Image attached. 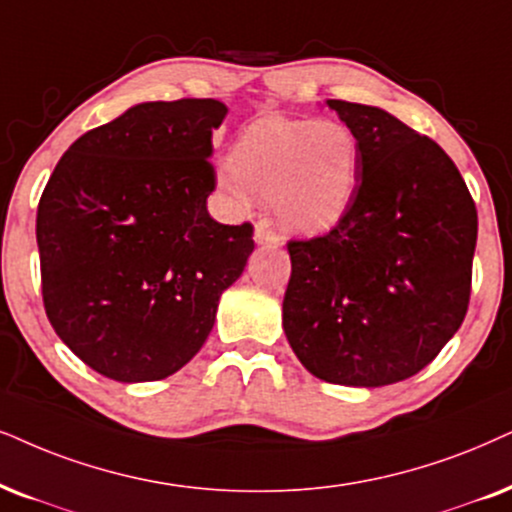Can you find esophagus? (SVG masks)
<instances>
[{"label":"esophagus","instance_id":"34e87169","mask_svg":"<svg viewBox=\"0 0 512 512\" xmlns=\"http://www.w3.org/2000/svg\"><path fill=\"white\" fill-rule=\"evenodd\" d=\"M255 243L257 245H264V248H278L281 238H278L276 231L269 229V224L260 222V224L255 226Z\"/></svg>","mask_w":512,"mask_h":512}]
</instances>
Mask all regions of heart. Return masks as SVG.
Masks as SVG:
<instances>
[{
	"label": "heart",
	"instance_id": "b5f03b06",
	"mask_svg": "<svg viewBox=\"0 0 512 512\" xmlns=\"http://www.w3.org/2000/svg\"><path fill=\"white\" fill-rule=\"evenodd\" d=\"M361 148L335 120L262 118L243 129L217 181L236 205L274 198L278 222L295 234L333 229L352 208Z\"/></svg>",
	"mask_w": 512,
	"mask_h": 512
}]
</instances>
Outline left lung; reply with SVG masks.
I'll return each instance as SVG.
<instances>
[{
	"label": "left lung",
	"mask_w": 512,
	"mask_h": 512,
	"mask_svg": "<svg viewBox=\"0 0 512 512\" xmlns=\"http://www.w3.org/2000/svg\"><path fill=\"white\" fill-rule=\"evenodd\" d=\"M361 148L352 208L326 236L290 241L283 331L316 378H411L461 328L477 210L454 160L383 108L328 99Z\"/></svg>",
	"instance_id": "obj_1"
}]
</instances>
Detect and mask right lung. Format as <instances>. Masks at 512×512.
Masks as SVG:
<instances>
[{"label": "right lung", "instance_id": "right-lung-1", "mask_svg": "<svg viewBox=\"0 0 512 512\" xmlns=\"http://www.w3.org/2000/svg\"><path fill=\"white\" fill-rule=\"evenodd\" d=\"M215 99L137 103L58 160L37 208L44 309L84 364L151 383L196 357L243 274L252 226L219 224Z\"/></svg>", "mask_w": 512, "mask_h": 512}]
</instances>
